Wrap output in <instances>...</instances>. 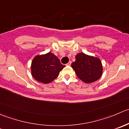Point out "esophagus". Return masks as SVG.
<instances>
[{
  "instance_id": "esophagus-1",
  "label": "esophagus",
  "mask_w": 129,
  "mask_h": 129,
  "mask_svg": "<svg viewBox=\"0 0 129 129\" xmlns=\"http://www.w3.org/2000/svg\"><path fill=\"white\" fill-rule=\"evenodd\" d=\"M71 63H72V62H71V61H69V62L68 63H67V64H66V66H71Z\"/></svg>"
}]
</instances>
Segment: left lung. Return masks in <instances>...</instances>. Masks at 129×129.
Masks as SVG:
<instances>
[{"label": "left lung", "instance_id": "obj_1", "mask_svg": "<svg viewBox=\"0 0 129 129\" xmlns=\"http://www.w3.org/2000/svg\"><path fill=\"white\" fill-rule=\"evenodd\" d=\"M71 67L79 79L85 83H91L99 79L103 74V66L98 57L88 55L83 52L76 55V61Z\"/></svg>", "mask_w": 129, "mask_h": 129}]
</instances>
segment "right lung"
Listing matches in <instances>:
<instances>
[{
	"label": "right lung",
	"mask_w": 129,
	"mask_h": 129,
	"mask_svg": "<svg viewBox=\"0 0 129 129\" xmlns=\"http://www.w3.org/2000/svg\"><path fill=\"white\" fill-rule=\"evenodd\" d=\"M65 67L57 56L51 52L38 55L31 62V75L38 82L48 84L58 77Z\"/></svg>",
	"instance_id": "add662e5"
}]
</instances>
